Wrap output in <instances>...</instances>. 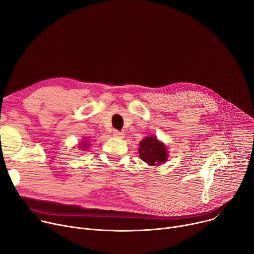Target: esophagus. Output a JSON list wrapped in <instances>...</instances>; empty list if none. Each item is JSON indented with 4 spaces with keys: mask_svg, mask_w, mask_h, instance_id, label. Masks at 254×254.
<instances>
[{
    "mask_svg": "<svg viewBox=\"0 0 254 254\" xmlns=\"http://www.w3.org/2000/svg\"><path fill=\"white\" fill-rule=\"evenodd\" d=\"M113 136L116 137V138H124L125 133L123 131H120V130L115 129V130H113Z\"/></svg>",
    "mask_w": 254,
    "mask_h": 254,
    "instance_id": "34e87169",
    "label": "esophagus"
}]
</instances>
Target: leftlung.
<instances>
[{
  "mask_svg": "<svg viewBox=\"0 0 254 254\" xmlns=\"http://www.w3.org/2000/svg\"><path fill=\"white\" fill-rule=\"evenodd\" d=\"M139 145L140 158L149 165L155 166L166 162L168 152L165 145L158 141L156 137H146Z\"/></svg>",
  "mask_w": 254,
  "mask_h": 254,
  "instance_id": "8db88e82",
  "label": "left lung"
}]
</instances>
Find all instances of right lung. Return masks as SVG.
<instances>
[{
	"mask_svg": "<svg viewBox=\"0 0 254 254\" xmlns=\"http://www.w3.org/2000/svg\"><path fill=\"white\" fill-rule=\"evenodd\" d=\"M89 147H90V145H89V143L87 142V140L81 141V143H80L79 146H78V148H79L80 150H87Z\"/></svg>",
	"mask_w": 254,
	"mask_h": 254,
	"instance_id": "1",
	"label": "right lung"
}]
</instances>
